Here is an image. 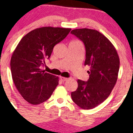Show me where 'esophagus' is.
Returning a JSON list of instances; mask_svg holds the SVG:
<instances>
[{
	"label": "esophagus",
	"instance_id": "1",
	"mask_svg": "<svg viewBox=\"0 0 133 133\" xmlns=\"http://www.w3.org/2000/svg\"><path fill=\"white\" fill-rule=\"evenodd\" d=\"M60 80H62V81L63 82H65V81H67V80H68V78H65V77H62V76H60Z\"/></svg>",
	"mask_w": 133,
	"mask_h": 133
}]
</instances>
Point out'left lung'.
Masks as SVG:
<instances>
[{"label": "left lung", "mask_w": 133, "mask_h": 133, "mask_svg": "<svg viewBox=\"0 0 133 133\" xmlns=\"http://www.w3.org/2000/svg\"><path fill=\"white\" fill-rule=\"evenodd\" d=\"M71 34L84 42V65L90 67L88 82L78 80V88L71 92L75 104L84 109H91L106 100L118 79L120 58L116 49L107 37L95 29L82 28Z\"/></svg>", "instance_id": "obj_1"}]
</instances>
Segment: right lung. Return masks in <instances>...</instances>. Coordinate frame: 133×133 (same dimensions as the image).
I'll return each instance as SVG.
<instances>
[{"label":"right lung","instance_id":"1","mask_svg":"<svg viewBox=\"0 0 133 133\" xmlns=\"http://www.w3.org/2000/svg\"><path fill=\"white\" fill-rule=\"evenodd\" d=\"M71 28L42 27L29 32L19 42L11 58L12 78L24 100L33 105L46 101L58 84V77L41 69L56 44Z\"/></svg>","mask_w":133,"mask_h":133}]
</instances>
